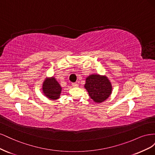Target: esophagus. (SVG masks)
<instances>
[{
    "label": "esophagus",
    "instance_id": "obj_1",
    "mask_svg": "<svg viewBox=\"0 0 155 155\" xmlns=\"http://www.w3.org/2000/svg\"><path fill=\"white\" fill-rule=\"evenodd\" d=\"M78 83H72V86L74 87H78Z\"/></svg>",
    "mask_w": 155,
    "mask_h": 155
}]
</instances>
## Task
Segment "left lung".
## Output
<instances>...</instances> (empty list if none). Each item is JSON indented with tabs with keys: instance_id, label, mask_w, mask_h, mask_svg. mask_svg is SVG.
I'll use <instances>...</instances> for the list:
<instances>
[{
	"instance_id": "obj_1",
	"label": "left lung",
	"mask_w": 155,
	"mask_h": 155,
	"mask_svg": "<svg viewBox=\"0 0 155 155\" xmlns=\"http://www.w3.org/2000/svg\"><path fill=\"white\" fill-rule=\"evenodd\" d=\"M85 88L91 99L96 103H101L110 96L112 85L105 76L92 74L87 78Z\"/></svg>"
}]
</instances>
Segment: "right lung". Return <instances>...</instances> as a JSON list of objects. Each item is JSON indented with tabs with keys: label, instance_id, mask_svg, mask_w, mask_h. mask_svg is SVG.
I'll return each instance as SVG.
<instances>
[{
	"label": "right lung",
	"instance_id": "right-lung-1",
	"mask_svg": "<svg viewBox=\"0 0 155 155\" xmlns=\"http://www.w3.org/2000/svg\"><path fill=\"white\" fill-rule=\"evenodd\" d=\"M61 87L59 83L52 77L51 78H46L43 85V92L45 96L50 100H57L60 96L61 92Z\"/></svg>",
	"mask_w": 155,
	"mask_h": 155
}]
</instances>
